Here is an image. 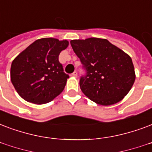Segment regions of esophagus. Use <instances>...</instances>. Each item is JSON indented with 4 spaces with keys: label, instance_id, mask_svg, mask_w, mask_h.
<instances>
[{
    "label": "esophagus",
    "instance_id": "34e87169",
    "mask_svg": "<svg viewBox=\"0 0 152 152\" xmlns=\"http://www.w3.org/2000/svg\"><path fill=\"white\" fill-rule=\"evenodd\" d=\"M72 76H74V77H76V76H77V72H74L72 74Z\"/></svg>",
    "mask_w": 152,
    "mask_h": 152
}]
</instances>
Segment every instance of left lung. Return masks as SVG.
<instances>
[{
	"instance_id": "left-lung-1",
	"label": "left lung",
	"mask_w": 152,
	"mask_h": 152,
	"mask_svg": "<svg viewBox=\"0 0 152 152\" xmlns=\"http://www.w3.org/2000/svg\"><path fill=\"white\" fill-rule=\"evenodd\" d=\"M70 43L87 71L80 80L83 93L103 106L121 101L135 80L130 56L106 39L91 37Z\"/></svg>"
}]
</instances>
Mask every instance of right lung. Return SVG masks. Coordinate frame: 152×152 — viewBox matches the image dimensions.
<instances>
[{
    "instance_id": "obj_1",
    "label": "right lung",
    "mask_w": 152,
    "mask_h": 152,
    "mask_svg": "<svg viewBox=\"0 0 152 152\" xmlns=\"http://www.w3.org/2000/svg\"><path fill=\"white\" fill-rule=\"evenodd\" d=\"M68 46L67 40L42 38L15 58L10 77L20 96L32 104H43L61 94L69 76L64 72L58 59Z\"/></svg>"
}]
</instances>
